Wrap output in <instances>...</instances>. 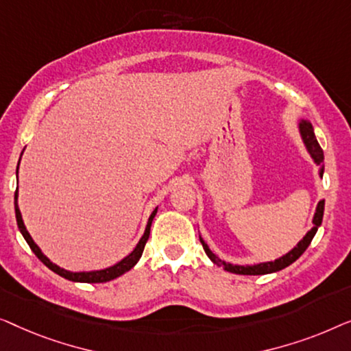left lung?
<instances>
[{
  "label": "left lung",
  "instance_id": "left-lung-1",
  "mask_svg": "<svg viewBox=\"0 0 351 351\" xmlns=\"http://www.w3.org/2000/svg\"><path fill=\"white\" fill-rule=\"evenodd\" d=\"M299 128H300V135H302V140L305 143V146H307L310 156L313 157V160L317 162L318 165H323L324 154H323L322 146L318 145L317 136H315V132H313L312 124H310L308 121H300ZM319 175H323V169H322V171H319ZM323 213H324V200L319 202L318 206H317V213H315V218H313L312 230L307 232V235H305L304 239L299 241L298 246H295L294 250H291L288 254L283 256V258L275 259L274 263H264V264H258V265H232V264H226L221 259L216 258L213 253H211L210 248H208V245H206L202 239H200V243H202V246H204L205 253L208 254V258L213 261L216 265H219V267H224L227 272L239 274V275H264V274L278 272V270L288 267V265L293 264L294 261H298L300 256L304 254V251L308 248V245L312 243L315 234H317L318 227L322 226Z\"/></svg>",
  "mask_w": 351,
  "mask_h": 351
}]
</instances>
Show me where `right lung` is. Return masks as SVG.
<instances>
[{"label": "right lung", "instance_id": "right-lung-1", "mask_svg": "<svg viewBox=\"0 0 351 351\" xmlns=\"http://www.w3.org/2000/svg\"><path fill=\"white\" fill-rule=\"evenodd\" d=\"M17 170H19V167H17ZM14 205H16V219H17L19 229H21L23 239L27 240V243L29 245V248H32L33 253L36 254V258L41 261V263L46 265V267L51 269L52 272H56L57 275H60V276H63V278H66V280H70V281H81V283H103V281L114 280V278H117V276H121L122 274L128 272V270H130L133 265H135L138 261H140V258H141L146 241H147V239H149L151 223H152V219H154V216L157 213V208L152 211V215L149 216V221H147L145 235L141 237L140 243H138L136 248L133 250L132 253L127 256V258L122 259L121 263H117L116 265H112V267H108V269H103V270H93V272H68V270H63V269L58 267V265L52 264L51 261H49L46 256L41 253V250L38 248V245L34 243L32 237H29L27 227H25V224H23V221H22L21 210H19V205H17V191H16V195H14Z\"/></svg>", "mask_w": 351, "mask_h": 351}]
</instances>
